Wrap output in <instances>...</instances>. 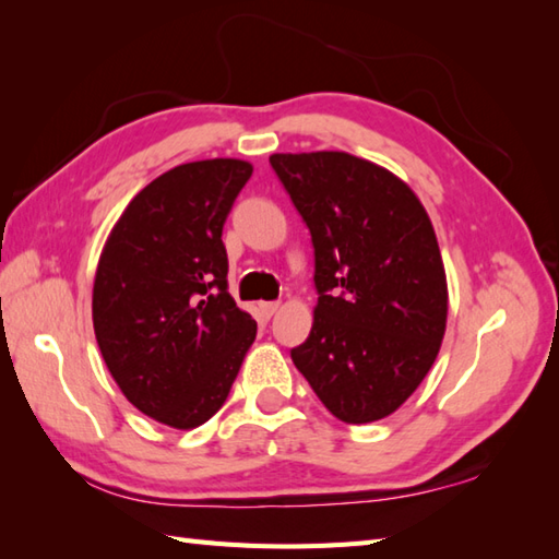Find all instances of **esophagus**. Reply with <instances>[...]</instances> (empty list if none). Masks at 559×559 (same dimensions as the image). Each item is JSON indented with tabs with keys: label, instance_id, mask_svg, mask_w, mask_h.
<instances>
[{
	"label": "esophagus",
	"instance_id": "34e87169",
	"mask_svg": "<svg viewBox=\"0 0 559 559\" xmlns=\"http://www.w3.org/2000/svg\"><path fill=\"white\" fill-rule=\"evenodd\" d=\"M277 308H280L277 301H265V304H260V313H263L265 318H272L277 313Z\"/></svg>",
	"mask_w": 559,
	"mask_h": 559
}]
</instances>
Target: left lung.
<instances>
[{"label":"left lung","mask_w":559,"mask_h":559,"mask_svg":"<svg viewBox=\"0 0 559 559\" xmlns=\"http://www.w3.org/2000/svg\"><path fill=\"white\" fill-rule=\"evenodd\" d=\"M311 231L318 306L292 361L344 424L396 412L426 378L448 322L436 231L414 191L349 153L272 155Z\"/></svg>","instance_id":"1"}]
</instances>
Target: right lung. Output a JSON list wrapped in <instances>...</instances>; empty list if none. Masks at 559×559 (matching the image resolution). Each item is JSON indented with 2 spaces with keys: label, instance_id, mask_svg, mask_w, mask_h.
<instances>
[{
  "label": "right lung",
  "instance_id": "add662e5",
  "mask_svg": "<svg viewBox=\"0 0 559 559\" xmlns=\"http://www.w3.org/2000/svg\"><path fill=\"white\" fill-rule=\"evenodd\" d=\"M243 159L179 165L133 198L103 248L93 325L123 396L189 430L225 404L255 320L229 296V210L251 179Z\"/></svg>",
  "mask_w": 559,
  "mask_h": 559
}]
</instances>
